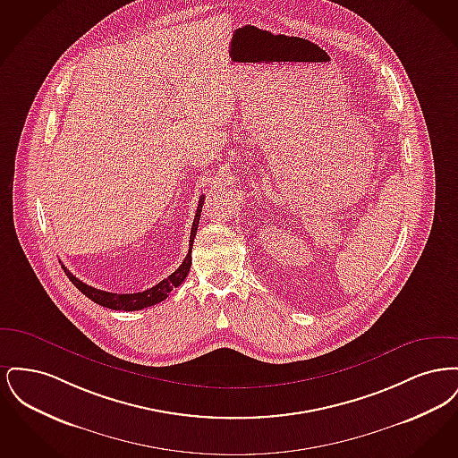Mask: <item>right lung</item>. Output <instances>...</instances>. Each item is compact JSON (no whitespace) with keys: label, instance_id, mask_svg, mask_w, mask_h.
Returning <instances> with one entry per match:
<instances>
[{"label":"right lung","instance_id":"add662e5","mask_svg":"<svg viewBox=\"0 0 458 458\" xmlns=\"http://www.w3.org/2000/svg\"><path fill=\"white\" fill-rule=\"evenodd\" d=\"M202 204H204V196L199 197V204H197L196 218L192 223V230H191V247H189V254L187 258L183 259V262L174 269V273L159 282L157 284H154L153 288L149 290H144V292H137V293H111V292H105V290H98L94 286H89V284L81 282L79 278H75L65 266L66 276L72 284H75L86 297H89L92 302L96 304L103 305V307H108L113 310H140V309H146V307H151V305L157 304V302H163L168 293L183 284V280L187 278L189 271H191V266H192V243H194V237L197 233V226H199V219H200V211H202Z\"/></svg>","mask_w":458,"mask_h":458}]
</instances>
